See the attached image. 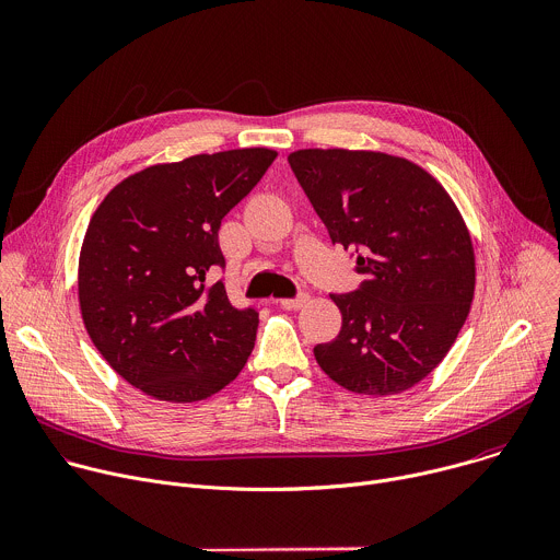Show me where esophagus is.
<instances>
[{
    "instance_id": "esophagus-1",
    "label": "esophagus",
    "mask_w": 560,
    "mask_h": 560,
    "mask_svg": "<svg viewBox=\"0 0 560 560\" xmlns=\"http://www.w3.org/2000/svg\"><path fill=\"white\" fill-rule=\"evenodd\" d=\"M281 307H285V310H299V307H303L305 303H307V294H299V296H294V299H279L277 301Z\"/></svg>"
}]
</instances>
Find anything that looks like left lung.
Segmentation results:
<instances>
[{
	"mask_svg": "<svg viewBox=\"0 0 560 560\" xmlns=\"http://www.w3.org/2000/svg\"><path fill=\"white\" fill-rule=\"evenodd\" d=\"M290 168L332 244L357 253L359 290L330 294L341 332L314 348L341 387L387 396L423 381L454 346L474 299L469 230L447 190L404 156L305 148Z\"/></svg>",
	"mask_w": 560,
	"mask_h": 560,
	"instance_id": "left-lung-1",
	"label": "left lung"
}]
</instances>
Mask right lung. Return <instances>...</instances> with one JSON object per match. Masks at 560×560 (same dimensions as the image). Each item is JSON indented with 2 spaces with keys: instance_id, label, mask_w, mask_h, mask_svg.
<instances>
[{
  "instance_id": "1",
  "label": "right lung",
  "mask_w": 560,
  "mask_h": 560,
  "mask_svg": "<svg viewBox=\"0 0 560 560\" xmlns=\"http://www.w3.org/2000/svg\"><path fill=\"white\" fill-rule=\"evenodd\" d=\"M277 152L238 148L143 168L91 217L79 253V307L91 341L139 392L195 404L244 370L259 312L228 301L221 219L266 175Z\"/></svg>"
}]
</instances>
